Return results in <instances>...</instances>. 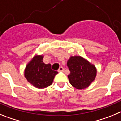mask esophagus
Returning <instances> with one entry per match:
<instances>
[{"label":"esophagus","instance_id":"esophagus-1","mask_svg":"<svg viewBox=\"0 0 121 121\" xmlns=\"http://www.w3.org/2000/svg\"><path fill=\"white\" fill-rule=\"evenodd\" d=\"M64 71V68L63 67H60L59 69H58V72H62V71Z\"/></svg>","mask_w":121,"mask_h":121}]
</instances>
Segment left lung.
Returning a JSON list of instances; mask_svg holds the SVG:
<instances>
[{
	"mask_svg": "<svg viewBox=\"0 0 121 121\" xmlns=\"http://www.w3.org/2000/svg\"><path fill=\"white\" fill-rule=\"evenodd\" d=\"M71 85L78 90L88 88L95 80L97 69L95 65L81 56H71L67 62Z\"/></svg>",
	"mask_w": 121,
	"mask_h": 121,
	"instance_id": "1",
	"label": "left lung"
}]
</instances>
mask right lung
I'll use <instances>...</instances> for the list:
<instances>
[{
  "mask_svg": "<svg viewBox=\"0 0 121 121\" xmlns=\"http://www.w3.org/2000/svg\"><path fill=\"white\" fill-rule=\"evenodd\" d=\"M43 58V55H35L24 70V77L27 82L38 89L46 88L52 85L55 76L58 73L52 70L50 64H45Z\"/></svg>",
  "mask_w": 121,
  "mask_h": 121,
  "instance_id": "add662e5",
  "label": "right lung"
}]
</instances>
